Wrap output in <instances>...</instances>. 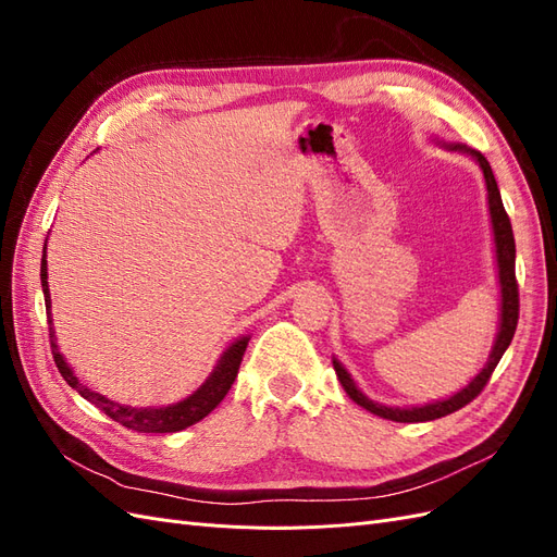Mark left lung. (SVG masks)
<instances>
[{"label":"left lung","instance_id":"obj_1","mask_svg":"<svg viewBox=\"0 0 557 557\" xmlns=\"http://www.w3.org/2000/svg\"><path fill=\"white\" fill-rule=\"evenodd\" d=\"M444 148L448 150H458V153H467L474 158L481 166L483 178H485V190H487V209H491V223H493V237H495V256H497V278H499V293H502V305H499V330H497V339L493 346L491 358H487L485 367L481 372L471 379L469 385H465L460 393L450 395L448 399H440L425 404V407H385V404L372 401L369 399L360 387L356 385V381L350 379V374L344 369V364L339 360H332L334 372L339 376L346 395L360 404L362 409H367L369 413L381 416L385 420H395V423H425V420H434V418H444L453 411L462 409L465 404H469L474 399L485 383L491 381L497 362L502 360L504 350L509 348L513 332L518 325V283H516V242H513V230H511V221L507 211H504L502 205V195L497 188L495 174L491 170V162H487L479 150L467 148L462 144H444Z\"/></svg>","mask_w":557,"mask_h":557}]
</instances>
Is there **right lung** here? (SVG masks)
<instances>
[{"label":"right lung","mask_w":557,"mask_h":557,"mask_svg":"<svg viewBox=\"0 0 557 557\" xmlns=\"http://www.w3.org/2000/svg\"><path fill=\"white\" fill-rule=\"evenodd\" d=\"M41 288H44V299H46V313H48V332H50V350H53V360L60 369L62 379L70 383L74 391L83 397L92 401L99 411H104L109 418H113L115 423H121L129 430L137 432H181L185 428H190L195 423H199L201 418H207L218 404L223 401V397L230 393V387L237 379L239 364L244 360V350L248 346L250 336H242V339L234 342L223 356L218 360V364L213 367L211 376L201 383L197 391L185 397L176 404H170V407H158V409H137V407H125V404L111 401L109 397L99 395L95 391H90L88 385H83L74 372L72 367L66 364V360L62 358V352L58 348L55 342V330H53V318H50V290H48V267H46V246H44V258H41Z\"/></svg>","instance_id":"1"}]
</instances>
